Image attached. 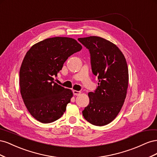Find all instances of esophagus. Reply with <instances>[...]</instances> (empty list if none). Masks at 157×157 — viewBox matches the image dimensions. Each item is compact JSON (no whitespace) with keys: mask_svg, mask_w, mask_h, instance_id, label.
<instances>
[{"mask_svg":"<svg viewBox=\"0 0 157 157\" xmlns=\"http://www.w3.org/2000/svg\"><path fill=\"white\" fill-rule=\"evenodd\" d=\"M80 91H77V90H73V94L75 95V96H78V95L80 94Z\"/></svg>","mask_w":157,"mask_h":157,"instance_id":"1","label":"esophagus"}]
</instances>
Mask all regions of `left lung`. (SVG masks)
<instances>
[{
  "mask_svg": "<svg viewBox=\"0 0 157 157\" xmlns=\"http://www.w3.org/2000/svg\"><path fill=\"white\" fill-rule=\"evenodd\" d=\"M78 41L89 50L93 74L99 80L94 92H89V105L82 115L95 126L112 122L124 104L128 86V69L124 54L113 42L91 36Z\"/></svg>",
  "mask_w": 157,
  "mask_h": 157,
  "instance_id": "1",
  "label": "left lung"
}]
</instances>
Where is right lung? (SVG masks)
Masks as SVG:
<instances>
[{
    "instance_id": "obj_1",
    "label": "right lung",
    "mask_w": 157,
    "mask_h": 157,
    "mask_svg": "<svg viewBox=\"0 0 157 157\" xmlns=\"http://www.w3.org/2000/svg\"><path fill=\"white\" fill-rule=\"evenodd\" d=\"M82 49L72 38H49L31 46L20 70V92L25 107L42 123L54 122L63 115L73 97L71 90L54 82L69 57Z\"/></svg>"
}]
</instances>
